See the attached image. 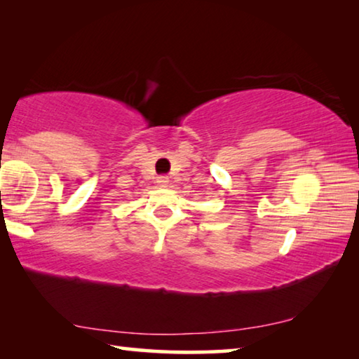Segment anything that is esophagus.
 <instances>
[{
  "mask_svg": "<svg viewBox=\"0 0 359 359\" xmlns=\"http://www.w3.org/2000/svg\"><path fill=\"white\" fill-rule=\"evenodd\" d=\"M156 184L160 187H168L169 179L166 177V175H160V177H156Z\"/></svg>",
  "mask_w": 359,
  "mask_h": 359,
  "instance_id": "1",
  "label": "esophagus"
}]
</instances>
